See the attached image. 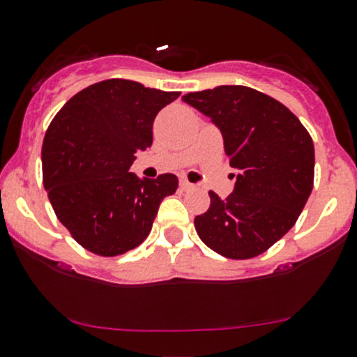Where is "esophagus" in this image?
<instances>
[{"instance_id": "obj_1", "label": "esophagus", "mask_w": 357, "mask_h": 357, "mask_svg": "<svg viewBox=\"0 0 357 357\" xmlns=\"http://www.w3.org/2000/svg\"><path fill=\"white\" fill-rule=\"evenodd\" d=\"M179 188H181L183 192H186V190H192L193 185L190 181H186V179H181V181H179Z\"/></svg>"}]
</instances>
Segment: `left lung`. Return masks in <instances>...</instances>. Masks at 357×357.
Wrapping results in <instances>:
<instances>
[{"instance_id": "left-lung-1", "label": "left lung", "mask_w": 357, "mask_h": 357, "mask_svg": "<svg viewBox=\"0 0 357 357\" xmlns=\"http://www.w3.org/2000/svg\"><path fill=\"white\" fill-rule=\"evenodd\" d=\"M183 101L209 116L223 134L234 193L195 218L200 241L218 255L249 259L284 237L314 186V143L282 102L251 86L221 85ZM235 176V174H234Z\"/></svg>"}]
</instances>
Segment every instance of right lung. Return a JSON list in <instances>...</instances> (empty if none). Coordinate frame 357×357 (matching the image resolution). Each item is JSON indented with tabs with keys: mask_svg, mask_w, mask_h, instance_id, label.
Listing matches in <instances>:
<instances>
[{
	"mask_svg": "<svg viewBox=\"0 0 357 357\" xmlns=\"http://www.w3.org/2000/svg\"><path fill=\"white\" fill-rule=\"evenodd\" d=\"M179 92L112 78L73 96L48 126L41 148L43 185L71 237L86 251L119 256L137 248L153 227L174 174L139 179L129 172L153 143V120Z\"/></svg>",
	"mask_w": 357,
	"mask_h": 357,
	"instance_id": "right-lung-1",
	"label": "right lung"
}]
</instances>
